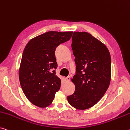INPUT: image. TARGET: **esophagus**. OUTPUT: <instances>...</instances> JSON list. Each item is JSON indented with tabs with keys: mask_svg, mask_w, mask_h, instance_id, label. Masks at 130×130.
Here are the masks:
<instances>
[{
	"mask_svg": "<svg viewBox=\"0 0 130 130\" xmlns=\"http://www.w3.org/2000/svg\"><path fill=\"white\" fill-rule=\"evenodd\" d=\"M70 79H71V77L70 76H68V77H65V80H67V82H69Z\"/></svg>",
	"mask_w": 130,
	"mask_h": 130,
	"instance_id": "esophagus-1",
	"label": "esophagus"
}]
</instances>
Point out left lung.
Instances as JSON below:
<instances>
[{
    "label": "left lung",
    "mask_w": 130,
    "mask_h": 130,
    "mask_svg": "<svg viewBox=\"0 0 130 130\" xmlns=\"http://www.w3.org/2000/svg\"><path fill=\"white\" fill-rule=\"evenodd\" d=\"M72 48L76 65V75L71 79L75 91L68 96V101L77 109H87L102 98L109 86L110 53L104 43L86 32H73Z\"/></svg>",
    "instance_id": "obj_1"
}]
</instances>
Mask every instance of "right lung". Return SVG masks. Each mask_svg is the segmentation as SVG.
<instances>
[{
	"label": "right lung",
	"mask_w": 130,
	"mask_h": 130,
	"mask_svg": "<svg viewBox=\"0 0 130 130\" xmlns=\"http://www.w3.org/2000/svg\"><path fill=\"white\" fill-rule=\"evenodd\" d=\"M73 32L49 31L29 41L25 47L19 68L21 86L28 100L39 108L52 103L61 87V79L55 74L56 47L68 41Z\"/></svg>",
	"instance_id": "obj_1"
}]
</instances>
